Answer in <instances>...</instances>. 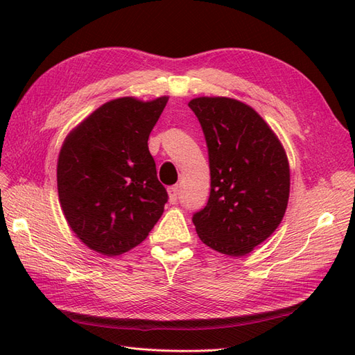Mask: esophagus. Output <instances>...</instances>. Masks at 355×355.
<instances>
[{
    "instance_id": "esophagus-1",
    "label": "esophagus",
    "mask_w": 355,
    "mask_h": 355,
    "mask_svg": "<svg viewBox=\"0 0 355 355\" xmlns=\"http://www.w3.org/2000/svg\"><path fill=\"white\" fill-rule=\"evenodd\" d=\"M168 197H170V202L175 204L178 201V198H179V187L178 185L168 188Z\"/></svg>"
}]
</instances>
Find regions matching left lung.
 <instances>
[{"instance_id": "obj_1", "label": "left lung", "mask_w": 355, "mask_h": 355, "mask_svg": "<svg viewBox=\"0 0 355 355\" xmlns=\"http://www.w3.org/2000/svg\"><path fill=\"white\" fill-rule=\"evenodd\" d=\"M206 139L210 196L192 214L204 244L244 256L277 230L286 213L290 171L282 144L250 106L228 98L188 103Z\"/></svg>"}]
</instances>
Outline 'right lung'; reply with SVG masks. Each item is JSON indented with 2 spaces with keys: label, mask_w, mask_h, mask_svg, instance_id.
<instances>
[{
  "label": "right lung",
  "mask_w": 355,
  "mask_h": 355,
  "mask_svg": "<svg viewBox=\"0 0 355 355\" xmlns=\"http://www.w3.org/2000/svg\"><path fill=\"white\" fill-rule=\"evenodd\" d=\"M167 98L102 105L67 137L58 161L59 201L90 249L116 256L141 244L168 200L148 139Z\"/></svg>",
  "instance_id": "obj_1"
}]
</instances>
